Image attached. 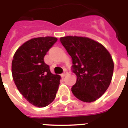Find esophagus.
Masks as SVG:
<instances>
[{"mask_svg": "<svg viewBox=\"0 0 128 128\" xmlns=\"http://www.w3.org/2000/svg\"><path fill=\"white\" fill-rule=\"evenodd\" d=\"M67 74H68V72H67V71H64V72H63V74H62V76H66Z\"/></svg>", "mask_w": 128, "mask_h": 128, "instance_id": "esophagus-1", "label": "esophagus"}]
</instances>
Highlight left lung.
I'll use <instances>...</instances> for the list:
<instances>
[{
	"instance_id": "obj_1",
	"label": "left lung",
	"mask_w": 128,
	"mask_h": 128,
	"mask_svg": "<svg viewBox=\"0 0 128 128\" xmlns=\"http://www.w3.org/2000/svg\"><path fill=\"white\" fill-rule=\"evenodd\" d=\"M60 42L72 59V72L77 76L71 88L78 99L92 102L109 87L114 72L110 52L100 43L87 37L68 36Z\"/></svg>"
}]
</instances>
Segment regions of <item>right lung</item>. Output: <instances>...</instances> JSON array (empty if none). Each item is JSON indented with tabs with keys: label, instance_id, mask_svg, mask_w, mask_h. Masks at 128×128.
I'll return each instance as SVG.
<instances>
[{
	"label": "right lung",
	"instance_id": "right-lung-1",
	"mask_svg": "<svg viewBox=\"0 0 128 128\" xmlns=\"http://www.w3.org/2000/svg\"><path fill=\"white\" fill-rule=\"evenodd\" d=\"M57 40L52 36L32 38L20 46L13 56L12 74L15 85L25 99L36 107L52 103L58 91L61 77L52 74L44 61Z\"/></svg>",
	"mask_w": 128,
	"mask_h": 128
}]
</instances>
